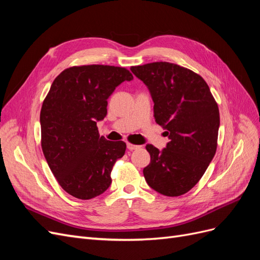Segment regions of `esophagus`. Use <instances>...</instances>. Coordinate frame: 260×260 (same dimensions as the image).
Here are the masks:
<instances>
[{
  "mask_svg": "<svg viewBox=\"0 0 260 260\" xmlns=\"http://www.w3.org/2000/svg\"><path fill=\"white\" fill-rule=\"evenodd\" d=\"M127 147H128L129 151H133V149H138V148H140L141 146H140V145H137V144H132V143L128 142V143H127Z\"/></svg>",
  "mask_w": 260,
  "mask_h": 260,
  "instance_id": "esophagus-1",
  "label": "esophagus"
}]
</instances>
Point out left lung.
Masks as SVG:
<instances>
[{"mask_svg": "<svg viewBox=\"0 0 260 260\" xmlns=\"http://www.w3.org/2000/svg\"><path fill=\"white\" fill-rule=\"evenodd\" d=\"M154 101L156 122L170 139L159 152L147 144V184L165 196L187 193L199 182L217 151L219 108L206 81L192 70L167 61L132 66Z\"/></svg>", "mask_w": 260, "mask_h": 260, "instance_id": "left-lung-1", "label": "left lung"}]
</instances>
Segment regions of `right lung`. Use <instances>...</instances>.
Listing matches in <instances>:
<instances>
[{
    "mask_svg": "<svg viewBox=\"0 0 260 260\" xmlns=\"http://www.w3.org/2000/svg\"><path fill=\"white\" fill-rule=\"evenodd\" d=\"M133 76L127 68L108 65L69 67L55 78L41 113V147L55 179L76 199L91 200L112 183L123 141L100 137L96 121L107 114V99Z\"/></svg>",
    "mask_w": 260,
    "mask_h": 260,
    "instance_id": "right-lung-1",
    "label": "right lung"
}]
</instances>
